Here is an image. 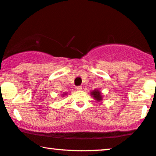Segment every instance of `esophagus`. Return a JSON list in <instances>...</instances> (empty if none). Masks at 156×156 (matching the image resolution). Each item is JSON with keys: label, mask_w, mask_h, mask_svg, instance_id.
<instances>
[{"label": "esophagus", "mask_w": 156, "mask_h": 156, "mask_svg": "<svg viewBox=\"0 0 156 156\" xmlns=\"http://www.w3.org/2000/svg\"><path fill=\"white\" fill-rule=\"evenodd\" d=\"M76 90H82V87H81V86H76Z\"/></svg>", "instance_id": "1"}]
</instances>
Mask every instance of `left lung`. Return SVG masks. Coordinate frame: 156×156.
<instances>
[{
  "instance_id": "1",
  "label": "left lung",
  "mask_w": 156,
  "mask_h": 156,
  "mask_svg": "<svg viewBox=\"0 0 156 156\" xmlns=\"http://www.w3.org/2000/svg\"><path fill=\"white\" fill-rule=\"evenodd\" d=\"M90 93H91V95L93 96V98H94L95 100H97V101H100L102 100V96H101V92H99V90H95L92 91Z\"/></svg>"
}]
</instances>
